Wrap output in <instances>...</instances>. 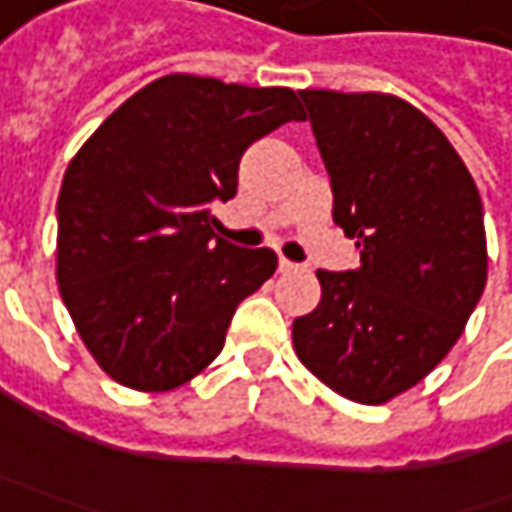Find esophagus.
Masks as SVG:
<instances>
[{
	"label": "esophagus",
	"instance_id": "34e87169",
	"mask_svg": "<svg viewBox=\"0 0 512 512\" xmlns=\"http://www.w3.org/2000/svg\"><path fill=\"white\" fill-rule=\"evenodd\" d=\"M290 270H296V265L285 259V256H279V273H290Z\"/></svg>",
	"mask_w": 512,
	"mask_h": 512
}]
</instances>
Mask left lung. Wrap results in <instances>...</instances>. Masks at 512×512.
Segmentation results:
<instances>
[{
	"instance_id": "1",
	"label": "left lung",
	"mask_w": 512,
	"mask_h": 512,
	"mask_svg": "<svg viewBox=\"0 0 512 512\" xmlns=\"http://www.w3.org/2000/svg\"><path fill=\"white\" fill-rule=\"evenodd\" d=\"M362 265L316 270L322 302L293 322L307 370L359 404L419 384L459 342L487 282L479 187L422 110L390 93L299 90Z\"/></svg>"
}]
</instances>
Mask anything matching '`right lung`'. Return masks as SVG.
<instances>
[{"label": "right lung", "mask_w": 512, "mask_h": 512, "mask_svg": "<svg viewBox=\"0 0 512 512\" xmlns=\"http://www.w3.org/2000/svg\"><path fill=\"white\" fill-rule=\"evenodd\" d=\"M285 122L290 88L170 73L133 93L70 159L59 202L56 282L99 367L165 393L225 347L242 299L276 270L267 247L213 233V202L236 196L239 159Z\"/></svg>", "instance_id": "add662e5"}]
</instances>
